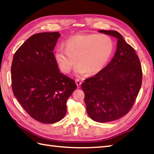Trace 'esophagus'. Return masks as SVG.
<instances>
[{
    "label": "esophagus",
    "mask_w": 154,
    "mask_h": 154,
    "mask_svg": "<svg viewBox=\"0 0 154 154\" xmlns=\"http://www.w3.org/2000/svg\"><path fill=\"white\" fill-rule=\"evenodd\" d=\"M75 83H76V85H77L78 87H79L82 83H81V81L79 79H76V80H75Z\"/></svg>",
    "instance_id": "34e87169"
}]
</instances>
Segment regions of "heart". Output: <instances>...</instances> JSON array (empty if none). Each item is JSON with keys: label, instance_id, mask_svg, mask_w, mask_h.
<instances>
[{"label": "heart", "instance_id": "obj_1", "mask_svg": "<svg viewBox=\"0 0 154 154\" xmlns=\"http://www.w3.org/2000/svg\"><path fill=\"white\" fill-rule=\"evenodd\" d=\"M114 50V42L107 35H76L66 41L65 48H58L54 57L61 70L65 73H70L77 62L76 74L81 75L87 72L94 75L106 66Z\"/></svg>", "mask_w": 154, "mask_h": 154}]
</instances>
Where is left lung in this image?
<instances>
[{"label": "left lung", "mask_w": 154, "mask_h": 154, "mask_svg": "<svg viewBox=\"0 0 154 154\" xmlns=\"http://www.w3.org/2000/svg\"><path fill=\"white\" fill-rule=\"evenodd\" d=\"M117 39L110 63L99 73L85 80L81 88L88 115L97 122L120 119L131 109L142 85V72L134 49L119 32L99 30Z\"/></svg>", "instance_id": "left-lung-1"}]
</instances>
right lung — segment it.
<instances>
[{
  "instance_id": "add662e5",
  "label": "right lung",
  "mask_w": 154,
  "mask_h": 154,
  "mask_svg": "<svg viewBox=\"0 0 154 154\" xmlns=\"http://www.w3.org/2000/svg\"><path fill=\"white\" fill-rule=\"evenodd\" d=\"M60 35L59 32L32 35L16 51L11 67L14 96L29 115L44 124L63 119L68 98L77 89L55 60L53 51Z\"/></svg>"
}]
</instances>
